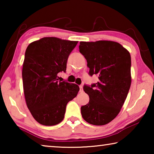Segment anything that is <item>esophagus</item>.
<instances>
[{
  "instance_id": "obj_1",
  "label": "esophagus",
  "mask_w": 154,
  "mask_h": 154,
  "mask_svg": "<svg viewBox=\"0 0 154 154\" xmlns=\"http://www.w3.org/2000/svg\"><path fill=\"white\" fill-rule=\"evenodd\" d=\"M79 92H83V85H80L79 86Z\"/></svg>"
}]
</instances>
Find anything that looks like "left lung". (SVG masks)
Segmentation results:
<instances>
[{"mask_svg":"<svg viewBox=\"0 0 154 154\" xmlns=\"http://www.w3.org/2000/svg\"><path fill=\"white\" fill-rule=\"evenodd\" d=\"M79 48L90 75L98 77L91 87L83 86L90 100L81 113L88 123L103 126L116 118L126 100L131 85V57L121 44L112 41H81Z\"/></svg>","mask_w":154,"mask_h":154,"instance_id":"8db88e82","label":"left lung"}]
</instances>
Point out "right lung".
Listing matches in <instances>:
<instances>
[{"label":"right lung","instance_id":"obj_1","mask_svg":"<svg viewBox=\"0 0 154 154\" xmlns=\"http://www.w3.org/2000/svg\"><path fill=\"white\" fill-rule=\"evenodd\" d=\"M78 41L44 37L27 47L22 68L26 103L35 120L54 126L63 120L66 106L76 97L75 83L60 82L58 73L66 72L69 54Z\"/></svg>","mask_w":154,"mask_h":154}]
</instances>
